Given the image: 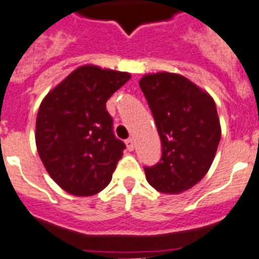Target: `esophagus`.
Wrapping results in <instances>:
<instances>
[{"instance_id":"1","label":"esophagus","mask_w":259,"mask_h":259,"mask_svg":"<svg viewBox=\"0 0 259 259\" xmlns=\"http://www.w3.org/2000/svg\"><path fill=\"white\" fill-rule=\"evenodd\" d=\"M126 147H127V150H130V151H133L134 150V140L133 138H129V140H126Z\"/></svg>"}]
</instances>
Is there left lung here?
<instances>
[{"label":"left lung","instance_id":"1","mask_svg":"<svg viewBox=\"0 0 259 259\" xmlns=\"http://www.w3.org/2000/svg\"><path fill=\"white\" fill-rule=\"evenodd\" d=\"M140 87L162 141V158L145 167L156 191L178 195L205 177L216 155L221 126L209 93L183 75L147 73Z\"/></svg>","mask_w":259,"mask_h":259}]
</instances>
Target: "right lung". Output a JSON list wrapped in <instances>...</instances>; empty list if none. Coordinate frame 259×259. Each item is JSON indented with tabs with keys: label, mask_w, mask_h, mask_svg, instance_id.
Returning <instances> with one entry per match:
<instances>
[{
	"label": "right lung",
	"mask_w": 259,
	"mask_h": 259,
	"mask_svg": "<svg viewBox=\"0 0 259 259\" xmlns=\"http://www.w3.org/2000/svg\"><path fill=\"white\" fill-rule=\"evenodd\" d=\"M132 76L85 64L51 89L39 106L36 150L46 171L75 196H92L112 180L125 143L113 134L106 101Z\"/></svg>",
	"instance_id": "obj_1"
}]
</instances>
